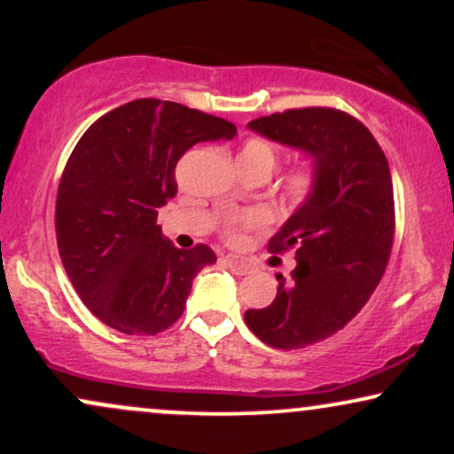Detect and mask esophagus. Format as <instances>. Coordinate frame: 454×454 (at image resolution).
<instances>
[{"instance_id": "34e87169", "label": "esophagus", "mask_w": 454, "mask_h": 454, "mask_svg": "<svg viewBox=\"0 0 454 454\" xmlns=\"http://www.w3.org/2000/svg\"><path fill=\"white\" fill-rule=\"evenodd\" d=\"M223 262L228 264V269H231L234 275H247V273H252V269H254L252 262H247V260H243L239 256H223Z\"/></svg>"}]
</instances>
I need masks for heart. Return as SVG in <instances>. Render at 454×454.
Returning <instances> with one entry per match:
<instances>
[{
  "label": "heart",
  "instance_id": "obj_1",
  "mask_svg": "<svg viewBox=\"0 0 454 454\" xmlns=\"http://www.w3.org/2000/svg\"><path fill=\"white\" fill-rule=\"evenodd\" d=\"M239 164L243 166H256V168L267 170L270 175V170L275 168L278 164V151L273 149V145H269L267 140L260 138H252L243 145V149L239 151ZM317 181V170L316 166L311 164H303L299 168L290 173L288 179H286V196L290 198L293 202H303L305 198L311 196ZM267 223V215L264 213H252V215L243 217V220L232 222L231 228H228V237L232 241H237L239 234H241V228L245 226H262Z\"/></svg>",
  "mask_w": 454,
  "mask_h": 454
}]
</instances>
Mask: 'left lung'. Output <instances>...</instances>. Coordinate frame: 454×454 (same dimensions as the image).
<instances>
[{"label": "left lung", "instance_id": "1", "mask_svg": "<svg viewBox=\"0 0 454 454\" xmlns=\"http://www.w3.org/2000/svg\"><path fill=\"white\" fill-rule=\"evenodd\" d=\"M316 166L309 198L270 237V252L294 247L293 278L278 273L273 303L245 311L269 346L296 350L341 331L367 303L388 264L395 234L387 155L358 119L335 108H296L247 123Z\"/></svg>", "mask_w": 454, "mask_h": 454}]
</instances>
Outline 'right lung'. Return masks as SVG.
<instances>
[{
	"label": "right lung",
	"instance_id": "right-lung-1",
	"mask_svg": "<svg viewBox=\"0 0 454 454\" xmlns=\"http://www.w3.org/2000/svg\"><path fill=\"white\" fill-rule=\"evenodd\" d=\"M234 134L226 119L143 98L106 113L78 140L57 190V247L104 325L158 335L184 314L192 281L217 258L209 245L175 247L155 220L176 194L181 155Z\"/></svg>",
	"mask_w": 454,
	"mask_h": 454
}]
</instances>
